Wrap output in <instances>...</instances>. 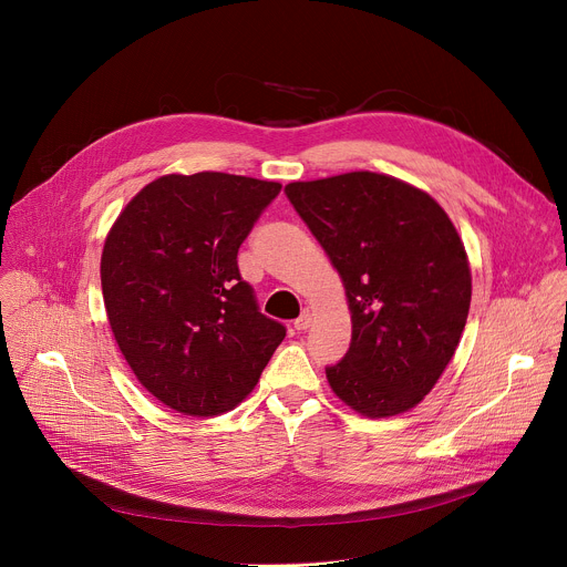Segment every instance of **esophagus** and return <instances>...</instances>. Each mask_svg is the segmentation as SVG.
I'll return each mask as SVG.
<instances>
[{
    "label": "esophagus",
    "mask_w": 567,
    "mask_h": 567,
    "mask_svg": "<svg viewBox=\"0 0 567 567\" xmlns=\"http://www.w3.org/2000/svg\"><path fill=\"white\" fill-rule=\"evenodd\" d=\"M309 326H311V311H309V309H305V311L296 318L293 328H296V330H307Z\"/></svg>",
    "instance_id": "obj_1"
}]
</instances>
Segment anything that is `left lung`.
<instances>
[{"mask_svg":"<svg viewBox=\"0 0 567 567\" xmlns=\"http://www.w3.org/2000/svg\"><path fill=\"white\" fill-rule=\"evenodd\" d=\"M285 195L346 287L352 343L326 370L354 413H409L451 363L471 305V267L446 210L370 171L291 182Z\"/></svg>","mask_w":567,"mask_h":567,"instance_id":"1","label":"left lung"}]
</instances>
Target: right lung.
Returning a JSON list of instances; mask_svg holds the SVG:
<instances>
[{
	"instance_id": "add662e5",
	"label": "right lung",
	"mask_w": 567,
	"mask_h": 567,
	"mask_svg": "<svg viewBox=\"0 0 567 567\" xmlns=\"http://www.w3.org/2000/svg\"><path fill=\"white\" fill-rule=\"evenodd\" d=\"M278 193V182L241 175H164L105 237L101 285L116 346L138 383L182 415L233 411L285 339L237 269L239 245Z\"/></svg>"
}]
</instances>
